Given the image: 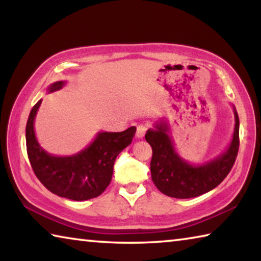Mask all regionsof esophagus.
Returning <instances> with one entry per match:
<instances>
[{
	"mask_svg": "<svg viewBox=\"0 0 261 261\" xmlns=\"http://www.w3.org/2000/svg\"><path fill=\"white\" fill-rule=\"evenodd\" d=\"M146 130H147V127H146V125H138V127H137V132H136V137L138 139H141L143 138V137L145 136V134H146Z\"/></svg>",
	"mask_w": 261,
	"mask_h": 261,
	"instance_id": "34e87169",
	"label": "esophagus"
}]
</instances>
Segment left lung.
<instances>
[{
  "mask_svg": "<svg viewBox=\"0 0 261 261\" xmlns=\"http://www.w3.org/2000/svg\"><path fill=\"white\" fill-rule=\"evenodd\" d=\"M235 126L230 144L222 154L200 165H193L179 155L170 137L166 118L148 129L145 139L151 145L153 155L151 175L155 187L166 196L187 199L211 191L227 177L235 163L240 147V120L235 107Z\"/></svg>",
  "mask_w": 261,
  "mask_h": 261,
  "instance_id": "1",
  "label": "left lung"
}]
</instances>
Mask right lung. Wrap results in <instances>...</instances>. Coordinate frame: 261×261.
I'll return each instance as SVG.
<instances>
[{
    "instance_id": "obj_1",
    "label": "right lung",
    "mask_w": 261,
    "mask_h": 261,
    "mask_svg": "<svg viewBox=\"0 0 261 261\" xmlns=\"http://www.w3.org/2000/svg\"><path fill=\"white\" fill-rule=\"evenodd\" d=\"M65 82L48 86V93L59 91ZM42 99L35 103L26 124V148L30 163L39 180L59 197L83 201L102 193L113 177L114 162L118 154L129 146L136 126L122 132L100 131L87 147L73 155L59 156L46 152L38 143L34 121Z\"/></svg>"
}]
</instances>
